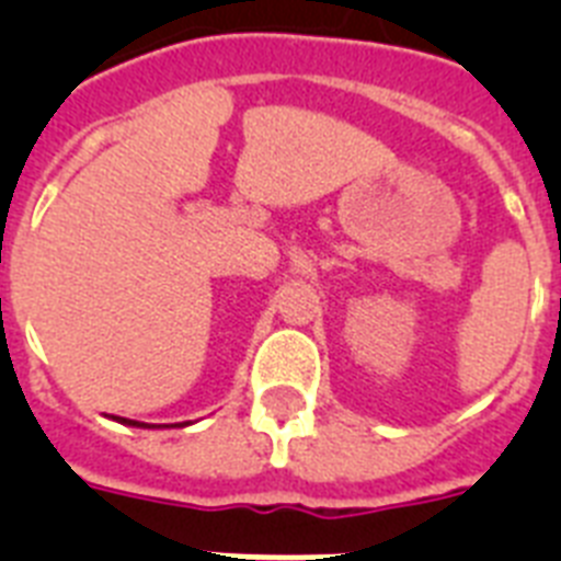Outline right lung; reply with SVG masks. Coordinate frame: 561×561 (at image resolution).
I'll return each instance as SVG.
<instances>
[{
    "mask_svg": "<svg viewBox=\"0 0 561 561\" xmlns=\"http://www.w3.org/2000/svg\"><path fill=\"white\" fill-rule=\"evenodd\" d=\"M108 419L121 421V424H126V427H142V430H153L151 424H146V421H134V419H117V415H108ZM180 427H187V421H182Z\"/></svg>",
    "mask_w": 561,
    "mask_h": 561,
    "instance_id": "1",
    "label": "right lung"
}]
</instances>
